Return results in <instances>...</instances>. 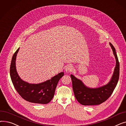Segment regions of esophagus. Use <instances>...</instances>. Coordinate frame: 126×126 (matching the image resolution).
Wrapping results in <instances>:
<instances>
[{
  "instance_id": "1",
  "label": "esophagus",
  "mask_w": 126,
  "mask_h": 126,
  "mask_svg": "<svg viewBox=\"0 0 126 126\" xmlns=\"http://www.w3.org/2000/svg\"><path fill=\"white\" fill-rule=\"evenodd\" d=\"M72 69H73V68H72L71 66L68 65L65 68V70L66 72H71L72 70Z\"/></svg>"
}]
</instances>
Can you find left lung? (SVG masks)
I'll return each instance as SVG.
<instances>
[{"instance_id": "1", "label": "left lung", "mask_w": 126, "mask_h": 126, "mask_svg": "<svg viewBox=\"0 0 126 126\" xmlns=\"http://www.w3.org/2000/svg\"><path fill=\"white\" fill-rule=\"evenodd\" d=\"M109 45L115 58L116 65L113 75L107 84L99 87L90 88L74 75H70L75 97L81 105H97L103 103L110 96L116 87L120 75V63L115 48L111 43Z\"/></svg>"}]
</instances>
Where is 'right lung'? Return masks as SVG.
<instances>
[{
	"label": "right lung",
	"instance_id": "1",
	"mask_svg": "<svg viewBox=\"0 0 126 126\" xmlns=\"http://www.w3.org/2000/svg\"><path fill=\"white\" fill-rule=\"evenodd\" d=\"M19 50L17 49L13 55L10 66V76L14 86L25 100L36 104H46L50 102L55 94L59 81L64 72H60L50 79L38 84H32L23 81L19 77L16 69V60Z\"/></svg>",
	"mask_w": 126,
	"mask_h": 126
}]
</instances>
